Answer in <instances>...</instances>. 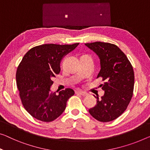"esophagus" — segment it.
Here are the masks:
<instances>
[{
	"label": "esophagus",
	"instance_id": "esophagus-1",
	"mask_svg": "<svg viewBox=\"0 0 150 150\" xmlns=\"http://www.w3.org/2000/svg\"><path fill=\"white\" fill-rule=\"evenodd\" d=\"M77 94H79V95H81L83 96H87L88 95V93L86 92H83V91H77L75 92Z\"/></svg>",
	"mask_w": 150,
	"mask_h": 150
}]
</instances>
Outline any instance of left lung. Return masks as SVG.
<instances>
[{
    "instance_id": "obj_1",
    "label": "left lung",
    "mask_w": 150,
    "mask_h": 150,
    "mask_svg": "<svg viewBox=\"0 0 150 150\" xmlns=\"http://www.w3.org/2000/svg\"><path fill=\"white\" fill-rule=\"evenodd\" d=\"M86 45L97 54L100 59L101 69L98 78L104 95L97 99V104L89 112L98 121L106 122L120 117L126 110L133 94V68L125 53L115 44L95 42Z\"/></svg>"
}]
</instances>
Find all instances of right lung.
Returning a JSON list of instances; mask_svg holds the SVG:
<instances>
[{"instance_id": "1", "label": "right lung", "mask_w": 150, "mask_h": 150, "mask_svg": "<svg viewBox=\"0 0 150 150\" xmlns=\"http://www.w3.org/2000/svg\"><path fill=\"white\" fill-rule=\"evenodd\" d=\"M78 45L79 43L42 44L31 48L24 55L17 67V87L22 104L33 118L51 122L65 110L74 91L66 88L57 95L50 92V86L52 78L61 71L62 57Z\"/></svg>"}]
</instances>
